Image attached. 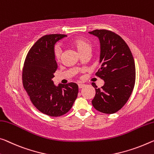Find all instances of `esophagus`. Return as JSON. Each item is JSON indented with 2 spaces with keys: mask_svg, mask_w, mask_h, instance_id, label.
<instances>
[{
  "mask_svg": "<svg viewBox=\"0 0 154 154\" xmlns=\"http://www.w3.org/2000/svg\"><path fill=\"white\" fill-rule=\"evenodd\" d=\"M85 86V85L84 84H79V89H81L82 87H84Z\"/></svg>",
  "mask_w": 154,
  "mask_h": 154,
  "instance_id": "34e87169",
  "label": "esophagus"
}]
</instances>
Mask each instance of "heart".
<instances>
[{"mask_svg": "<svg viewBox=\"0 0 154 154\" xmlns=\"http://www.w3.org/2000/svg\"><path fill=\"white\" fill-rule=\"evenodd\" d=\"M70 44L74 46L81 55L82 54L87 52V51H90L91 49V42L82 37L74 38V39L71 41ZM53 56L56 61L60 60L61 56H62V49L58 45L54 47Z\"/></svg>", "mask_w": 154, "mask_h": 154, "instance_id": "obj_1", "label": "heart"}]
</instances>
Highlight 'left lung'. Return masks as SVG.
<instances>
[{"instance_id": "1", "label": "left lung", "mask_w": 154, "mask_h": 154, "mask_svg": "<svg viewBox=\"0 0 154 154\" xmlns=\"http://www.w3.org/2000/svg\"><path fill=\"white\" fill-rule=\"evenodd\" d=\"M100 42V67L96 75L105 81L100 88L91 85L96 94L91 101L98 112L111 114L119 111L128 101L136 82L134 59L129 46L116 33L107 29L89 32Z\"/></svg>"}]
</instances>
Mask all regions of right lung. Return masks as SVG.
<instances>
[{
	"mask_svg": "<svg viewBox=\"0 0 154 154\" xmlns=\"http://www.w3.org/2000/svg\"><path fill=\"white\" fill-rule=\"evenodd\" d=\"M66 36H42L28 51L23 68V87L30 100L38 110L49 116H60L69 112L79 93L74 82L56 87L52 80L58 67L53 56L54 44Z\"/></svg>",
	"mask_w": 154,
	"mask_h": 154,
	"instance_id": "right-lung-1",
	"label": "right lung"
}]
</instances>
